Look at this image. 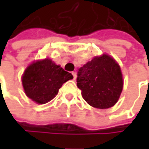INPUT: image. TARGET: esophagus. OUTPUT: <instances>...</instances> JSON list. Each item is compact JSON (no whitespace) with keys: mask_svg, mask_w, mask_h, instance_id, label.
Wrapping results in <instances>:
<instances>
[{"mask_svg":"<svg viewBox=\"0 0 149 149\" xmlns=\"http://www.w3.org/2000/svg\"><path fill=\"white\" fill-rule=\"evenodd\" d=\"M72 74L74 76V79H76V73L75 72H72Z\"/></svg>","mask_w":149,"mask_h":149,"instance_id":"1","label":"esophagus"}]
</instances>
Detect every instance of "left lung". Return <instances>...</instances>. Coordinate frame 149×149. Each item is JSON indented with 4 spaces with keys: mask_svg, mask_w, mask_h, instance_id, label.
<instances>
[{
    "mask_svg": "<svg viewBox=\"0 0 149 149\" xmlns=\"http://www.w3.org/2000/svg\"><path fill=\"white\" fill-rule=\"evenodd\" d=\"M77 75L78 88L89 105L104 109L117 103L123 89V75L109 55L95 56L79 70Z\"/></svg>",
    "mask_w": 149,
    "mask_h": 149,
    "instance_id": "left-lung-1",
    "label": "left lung"
}]
</instances>
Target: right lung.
I'll return each mask as SVG.
<instances>
[{"instance_id": "add662e5", "label": "right lung", "mask_w": 149, "mask_h": 149, "mask_svg": "<svg viewBox=\"0 0 149 149\" xmlns=\"http://www.w3.org/2000/svg\"><path fill=\"white\" fill-rule=\"evenodd\" d=\"M72 79L70 73L51 60L45 59L33 62L26 68L22 75V85L27 97L43 104L53 100L62 84Z\"/></svg>"}]
</instances>
